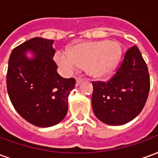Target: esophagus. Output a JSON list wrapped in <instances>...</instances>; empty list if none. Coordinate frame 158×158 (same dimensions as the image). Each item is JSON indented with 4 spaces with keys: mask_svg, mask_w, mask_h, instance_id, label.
Returning <instances> with one entry per match:
<instances>
[{
    "mask_svg": "<svg viewBox=\"0 0 158 158\" xmlns=\"http://www.w3.org/2000/svg\"><path fill=\"white\" fill-rule=\"evenodd\" d=\"M83 80H84V79L81 78V77H77V78H76V85H79V84L82 82Z\"/></svg>",
    "mask_w": 158,
    "mask_h": 158,
    "instance_id": "esophagus-1",
    "label": "esophagus"
}]
</instances>
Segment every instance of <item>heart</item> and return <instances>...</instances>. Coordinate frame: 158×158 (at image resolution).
Returning a JSON list of instances; mask_svg holds the SVG:
<instances>
[{
	"label": "heart",
	"mask_w": 158,
	"mask_h": 158,
	"mask_svg": "<svg viewBox=\"0 0 158 158\" xmlns=\"http://www.w3.org/2000/svg\"><path fill=\"white\" fill-rule=\"evenodd\" d=\"M121 54L119 45L115 41L87 42L74 45L69 52L59 51L55 58L65 72L72 73L80 65H85L89 74L103 77L113 71Z\"/></svg>",
	"instance_id": "obj_1"
}]
</instances>
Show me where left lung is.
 <instances>
[{"label":"left lung","mask_w":158,"mask_h":158,"mask_svg":"<svg viewBox=\"0 0 158 158\" xmlns=\"http://www.w3.org/2000/svg\"><path fill=\"white\" fill-rule=\"evenodd\" d=\"M91 103L102 122L121 125L141 111L150 90V75L145 60L136 45L126 51L115 74L106 82L92 81Z\"/></svg>","instance_id":"8db88e82"}]
</instances>
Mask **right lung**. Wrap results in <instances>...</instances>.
Listing matches in <instances>:
<instances>
[{
  "label": "right lung",
  "instance_id": "add662e5",
  "mask_svg": "<svg viewBox=\"0 0 158 158\" xmlns=\"http://www.w3.org/2000/svg\"><path fill=\"white\" fill-rule=\"evenodd\" d=\"M54 40L35 37L12 50L8 61L6 88L19 115L38 127L56 125L68 112V97L75 87L73 78L64 79L53 60ZM32 50L35 57H26Z\"/></svg>",
  "mask_w": 158,
  "mask_h": 158
}]
</instances>
